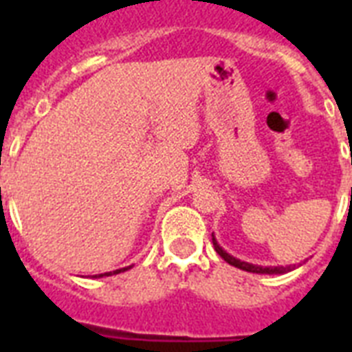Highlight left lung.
<instances>
[{"label":"left lung","instance_id":"8db88e82","mask_svg":"<svg viewBox=\"0 0 352 352\" xmlns=\"http://www.w3.org/2000/svg\"><path fill=\"white\" fill-rule=\"evenodd\" d=\"M212 243H214V248L215 252L219 254L223 259H225L228 265L232 267H237L241 270H246V272H252V274H285V272H290V267H259V265H252V263H246V261H241V259H235L234 256H230L228 252H225L223 248L219 246L217 239H215L214 235H212Z\"/></svg>","mask_w":352,"mask_h":352}]
</instances>
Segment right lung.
Masks as SVG:
<instances>
[{
  "mask_svg": "<svg viewBox=\"0 0 352 352\" xmlns=\"http://www.w3.org/2000/svg\"><path fill=\"white\" fill-rule=\"evenodd\" d=\"M127 268H131V267H126V268H118V270H113V272H106V274H98V276H95V278H102V276H115V274L126 272Z\"/></svg>",
  "mask_w": 352,
  "mask_h": 352,
  "instance_id": "right-lung-1",
  "label": "right lung"
}]
</instances>
